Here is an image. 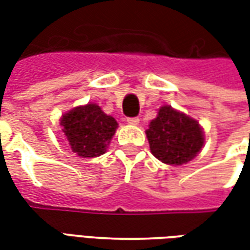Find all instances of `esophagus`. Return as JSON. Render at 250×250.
<instances>
[{
  "mask_svg": "<svg viewBox=\"0 0 250 250\" xmlns=\"http://www.w3.org/2000/svg\"><path fill=\"white\" fill-rule=\"evenodd\" d=\"M127 123L131 125H139V119H138V118H128V119H127Z\"/></svg>",
  "mask_w": 250,
  "mask_h": 250,
  "instance_id": "esophagus-1",
  "label": "esophagus"
}]
</instances>
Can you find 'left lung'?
<instances>
[{"label":"left lung","instance_id":"left-lung-1","mask_svg":"<svg viewBox=\"0 0 250 250\" xmlns=\"http://www.w3.org/2000/svg\"><path fill=\"white\" fill-rule=\"evenodd\" d=\"M150 150L161 162L181 166L193 161L205 145V134L198 120L173 108L162 105L157 118L146 130Z\"/></svg>","mask_w":250,"mask_h":250}]
</instances>
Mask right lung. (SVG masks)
<instances>
[{
	"mask_svg": "<svg viewBox=\"0 0 250 250\" xmlns=\"http://www.w3.org/2000/svg\"><path fill=\"white\" fill-rule=\"evenodd\" d=\"M60 125L72 152L80 158H95L107 151L119 125L100 105L88 103L62 114Z\"/></svg>",
	"mask_w": 250,
	"mask_h": 250,
	"instance_id": "add662e5",
	"label": "right lung"
}]
</instances>
